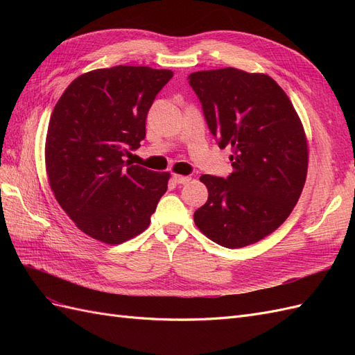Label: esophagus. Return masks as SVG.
I'll return each mask as SVG.
<instances>
[{
    "label": "esophagus",
    "instance_id": "1",
    "mask_svg": "<svg viewBox=\"0 0 355 355\" xmlns=\"http://www.w3.org/2000/svg\"><path fill=\"white\" fill-rule=\"evenodd\" d=\"M173 180L179 185H185L191 180V176H179V175H173Z\"/></svg>",
    "mask_w": 355,
    "mask_h": 355
}]
</instances>
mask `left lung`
I'll list each match as a JSON object with an SVG mask.
<instances>
[{"label":"left lung","mask_w":355,"mask_h":355,"mask_svg":"<svg viewBox=\"0 0 355 355\" xmlns=\"http://www.w3.org/2000/svg\"><path fill=\"white\" fill-rule=\"evenodd\" d=\"M210 133L232 148L228 178L202 175L209 198L194 220L211 241L239 249L288 218L302 192L308 148L302 123L271 77L235 68L191 73Z\"/></svg>","instance_id":"left-lung-1"}]
</instances>
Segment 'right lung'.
<instances>
[{
  "instance_id": "add662e5",
  "label": "right lung",
  "mask_w": 355,
  "mask_h": 355,
  "mask_svg": "<svg viewBox=\"0 0 355 355\" xmlns=\"http://www.w3.org/2000/svg\"><path fill=\"white\" fill-rule=\"evenodd\" d=\"M168 69L114 67L75 78L53 110L46 167L60 207L92 239L121 244L144 232L168 173L124 161L145 139L146 115Z\"/></svg>"
}]
</instances>
